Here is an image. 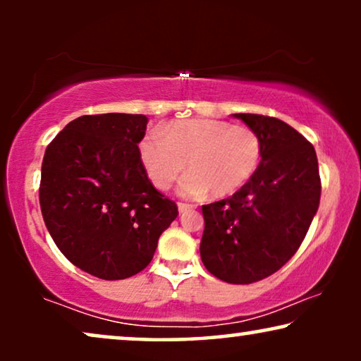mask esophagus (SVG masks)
<instances>
[{
	"label": "esophagus",
	"instance_id": "obj_1",
	"mask_svg": "<svg viewBox=\"0 0 361 361\" xmlns=\"http://www.w3.org/2000/svg\"><path fill=\"white\" fill-rule=\"evenodd\" d=\"M177 209H179L180 214H187V212L194 210L195 207L194 205H189V204H182V202H179V204H177Z\"/></svg>",
	"mask_w": 361,
	"mask_h": 361
}]
</instances>
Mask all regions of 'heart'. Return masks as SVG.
I'll return each mask as SVG.
<instances>
[{
    "label": "heart",
    "mask_w": 361,
    "mask_h": 361,
    "mask_svg": "<svg viewBox=\"0 0 361 361\" xmlns=\"http://www.w3.org/2000/svg\"><path fill=\"white\" fill-rule=\"evenodd\" d=\"M137 154L142 169L159 190L171 189L182 172L184 197H228L248 184L263 157V142L251 128L212 118L167 123L141 137Z\"/></svg>",
    "instance_id": "heart-1"
}]
</instances>
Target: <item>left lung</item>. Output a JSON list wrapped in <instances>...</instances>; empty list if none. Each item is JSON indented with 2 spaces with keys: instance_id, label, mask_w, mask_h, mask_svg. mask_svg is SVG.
I'll list each match as a JSON object with an SVG mask.
<instances>
[{
  "instance_id": "8db88e82",
  "label": "left lung",
  "mask_w": 361,
  "mask_h": 361,
  "mask_svg": "<svg viewBox=\"0 0 361 361\" xmlns=\"http://www.w3.org/2000/svg\"><path fill=\"white\" fill-rule=\"evenodd\" d=\"M258 133L263 157L256 174L228 199L202 207L200 258L215 278L251 284L293 258L320 202L314 146L273 116L233 115Z\"/></svg>"
}]
</instances>
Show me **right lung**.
Returning <instances> with one entry per match:
<instances>
[{
	"instance_id": "right-lung-1",
	"label": "right lung",
	"mask_w": 361,
	"mask_h": 361,
	"mask_svg": "<svg viewBox=\"0 0 361 361\" xmlns=\"http://www.w3.org/2000/svg\"><path fill=\"white\" fill-rule=\"evenodd\" d=\"M146 125L145 115L78 116L44 154L39 202L49 233L72 264L100 279L145 269L179 215L141 166Z\"/></svg>"
}]
</instances>
